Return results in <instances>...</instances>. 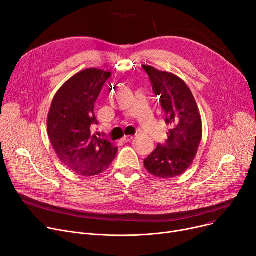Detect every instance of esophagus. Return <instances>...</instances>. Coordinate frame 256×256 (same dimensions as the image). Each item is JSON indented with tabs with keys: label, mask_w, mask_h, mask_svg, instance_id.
Here are the masks:
<instances>
[{
	"label": "esophagus",
	"mask_w": 256,
	"mask_h": 256,
	"mask_svg": "<svg viewBox=\"0 0 256 256\" xmlns=\"http://www.w3.org/2000/svg\"><path fill=\"white\" fill-rule=\"evenodd\" d=\"M132 136H124V138H122V142H124V143H128V142H130V141H132Z\"/></svg>",
	"instance_id": "esophagus-1"
}]
</instances>
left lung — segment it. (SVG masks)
<instances>
[{"label":"left lung","mask_w":256,"mask_h":256,"mask_svg":"<svg viewBox=\"0 0 256 256\" xmlns=\"http://www.w3.org/2000/svg\"><path fill=\"white\" fill-rule=\"evenodd\" d=\"M152 90L160 98L170 126L165 143L144 160L146 170L160 178L180 176L192 164L202 137V122L195 98L178 76L143 65Z\"/></svg>","instance_id":"obj_1"}]
</instances>
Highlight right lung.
<instances>
[{
	"label": "right lung",
	"mask_w": 256,
	"mask_h": 256,
	"mask_svg": "<svg viewBox=\"0 0 256 256\" xmlns=\"http://www.w3.org/2000/svg\"><path fill=\"white\" fill-rule=\"evenodd\" d=\"M111 72L89 68L74 74L54 96L48 117L50 143L61 162L78 176H94L109 168L117 147L93 134L94 104Z\"/></svg>",
	"instance_id": "1"
}]
</instances>
